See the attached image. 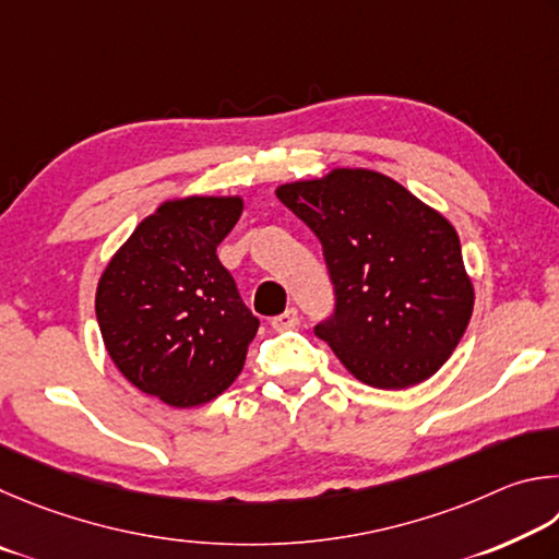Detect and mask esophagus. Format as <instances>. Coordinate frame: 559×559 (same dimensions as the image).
<instances>
[{"mask_svg": "<svg viewBox=\"0 0 559 559\" xmlns=\"http://www.w3.org/2000/svg\"><path fill=\"white\" fill-rule=\"evenodd\" d=\"M270 324H272L274 331H289V329H295V326L299 324L297 309H287V311H282L280 317H272Z\"/></svg>", "mask_w": 559, "mask_h": 559, "instance_id": "34e87169", "label": "esophagus"}]
</instances>
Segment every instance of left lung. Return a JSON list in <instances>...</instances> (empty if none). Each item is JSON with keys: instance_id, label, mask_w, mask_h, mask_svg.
I'll list each match as a JSON object with an SVG mask.
<instances>
[{"instance_id": "left-lung-1", "label": "left lung", "mask_w": 559, "mask_h": 559, "mask_svg": "<svg viewBox=\"0 0 559 559\" xmlns=\"http://www.w3.org/2000/svg\"><path fill=\"white\" fill-rule=\"evenodd\" d=\"M277 199L324 248L336 307L314 334L348 373L380 390L432 378L474 311L454 225L370 169L292 181Z\"/></svg>"}]
</instances>
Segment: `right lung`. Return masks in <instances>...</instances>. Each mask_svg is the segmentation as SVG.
Returning <instances> with one entry per match:
<instances>
[{
    "instance_id": "add662e5",
    "label": "right lung",
    "mask_w": 559,
    "mask_h": 559,
    "mask_svg": "<svg viewBox=\"0 0 559 559\" xmlns=\"http://www.w3.org/2000/svg\"><path fill=\"white\" fill-rule=\"evenodd\" d=\"M240 213V195L166 201L136 225L97 282L95 314L112 364L171 407L218 397L258 334V317L215 254Z\"/></svg>"
}]
</instances>
